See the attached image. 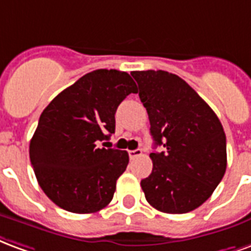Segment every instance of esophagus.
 Instances as JSON below:
<instances>
[{
    "label": "esophagus",
    "mask_w": 251,
    "mask_h": 251,
    "mask_svg": "<svg viewBox=\"0 0 251 251\" xmlns=\"http://www.w3.org/2000/svg\"><path fill=\"white\" fill-rule=\"evenodd\" d=\"M128 155H129V158L135 159L136 156H140L142 155V150H131V151H128Z\"/></svg>",
    "instance_id": "esophagus-1"
}]
</instances>
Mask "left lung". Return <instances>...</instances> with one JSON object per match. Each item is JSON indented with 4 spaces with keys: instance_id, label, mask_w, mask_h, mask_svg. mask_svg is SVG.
I'll return each mask as SVG.
<instances>
[{
    "instance_id": "left-lung-1",
    "label": "left lung",
    "mask_w": 251,
    "mask_h": 251,
    "mask_svg": "<svg viewBox=\"0 0 251 251\" xmlns=\"http://www.w3.org/2000/svg\"><path fill=\"white\" fill-rule=\"evenodd\" d=\"M139 98L147 109L155 146L152 173L140 182L159 211L184 214L207 201L222 180L226 135L208 104L184 80L166 71H135Z\"/></svg>"
}]
</instances>
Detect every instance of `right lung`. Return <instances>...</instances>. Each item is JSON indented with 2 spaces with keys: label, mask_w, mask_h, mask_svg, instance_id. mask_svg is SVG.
Wrapping results in <instances>:
<instances>
[{
  "label": "right lung",
  "mask_w": 251,
  "mask_h": 251,
  "mask_svg": "<svg viewBox=\"0 0 251 251\" xmlns=\"http://www.w3.org/2000/svg\"><path fill=\"white\" fill-rule=\"evenodd\" d=\"M136 92L127 72L98 69L58 93L44 109L29 156L40 187L58 207L91 214L112 201L129 158L127 151L99 148L98 142L115 132L119 104Z\"/></svg>",
  "instance_id": "1"
}]
</instances>
